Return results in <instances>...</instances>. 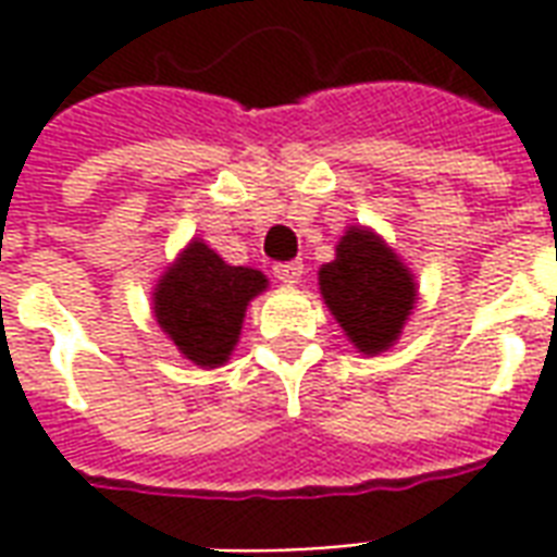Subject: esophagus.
I'll return each mask as SVG.
<instances>
[{
	"label": "esophagus",
	"instance_id": "1",
	"mask_svg": "<svg viewBox=\"0 0 557 557\" xmlns=\"http://www.w3.org/2000/svg\"><path fill=\"white\" fill-rule=\"evenodd\" d=\"M274 277L283 283H297L304 277V265L300 262H274Z\"/></svg>",
	"mask_w": 557,
	"mask_h": 557
}]
</instances>
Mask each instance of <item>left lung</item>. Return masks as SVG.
Listing matches in <instances>:
<instances>
[{
	"label": "left lung",
	"mask_w": 557,
	"mask_h": 557,
	"mask_svg": "<svg viewBox=\"0 0 557 557\" xmlns=\"http://www.w3.org/2000/svg\"><path fill=\"white\" fill-rule=\"evenodd\" d=\"M321 295L347 338L362 354H382L397 342L411 307L414 280L380 236L350 227L321 274Z\"/></svg>",
	"instance_id": "obj_1"
}]
</instances>
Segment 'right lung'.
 <instances>
[{"label": "right lung", "instance_id": "obj_1", "mask_svg": "<svg viewBox=\"0 0 557 557\" xmlns=\"http://www.w3.org/2000/svg\"><path fill=\"white\" fill-rule=\"evenodd\" d=\"M269 286L265 274L227 262L193 242L154 288V315L177 350L201 368L227 362L239 342L250 297Z\"/></svg>", "mask_w": 557, "mask_h": 557}]
</instances>
